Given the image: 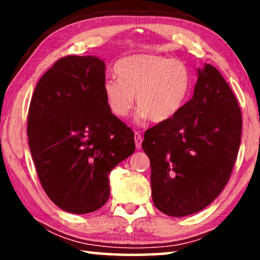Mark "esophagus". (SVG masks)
Returning <instances> with one entry per match:
<instances>
[{"label":"esophagus","mask_w":260,"mask_h":260,"mask_svg":"<svg viewBox=\"0 0 260 260\" xmlns=\"http://www.w3.org/2000/svg\"><path fill=\"white\" fill-rule=\"evenodd\" d=\"M134 139H135V146H136V149H140L142 148V135H141L139 132H135L134 134Z\"/></svg>","instance_id":"34e87169"}]
</instances>
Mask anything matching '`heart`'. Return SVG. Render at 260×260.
<instances>
[{"mask_svg": "<svg viewBox=\"0 0 260 260\" xmlns=\"http://www.w3.org/2000/svg\"><path fill=\"white\" fill-rule=\"evenodd\" d=\"M114 71L119 79H107L103 91L110 111L118 118L129 113L136 96L140 120L169 121L182 109L190 93V74L178 59L133 55L118 61Z\"/></svg>", "mask_w": 260, "mask_h": 260, "instance_id": "1", "label": "heart"}]
</instances>
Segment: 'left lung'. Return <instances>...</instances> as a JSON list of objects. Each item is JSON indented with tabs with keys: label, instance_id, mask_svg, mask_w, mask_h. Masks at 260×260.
I'll use <instances>...</instances> for the list:
<instances>
[{
	"label": "left lung",
	"instance_id": "8db88e82",
	"mask_svg": "<svg viewBox=\"0 0 260 260\" xmlns=\"http://www.w3.org/2000/svg\"><path fill=\"white\" fill-rule=\"evenodd\" d=\"M192 98L169 121L144 133L152 201L171 217L203 210L230 180L241 143L237 100L212 65L197 70Z\"/></svg>",
	"mask_w": 260,
	"mask_h": 260
}]
</instances>
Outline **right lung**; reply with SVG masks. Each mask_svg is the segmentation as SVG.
Returning <instances> with one entry per match:
<instances>
[{
  "label": "right lung",
  "instance_id": "add662e5",
  "mask_svg": "<svg viewBox=\"0 0 260 260\" xmlns=\"http://www.w3.org/2000/svg\"><path fill=\"white\" fill-rule=\"evenodd\" d=\"M105 64L95 56H67L39 80L27 135L42 188L61 210L85 214L110 196L109 174L135 150L134 133L110 111Z\"/></svg>",
  "mask_w": 260,
  "mask_h": 260
}]
</instances>
